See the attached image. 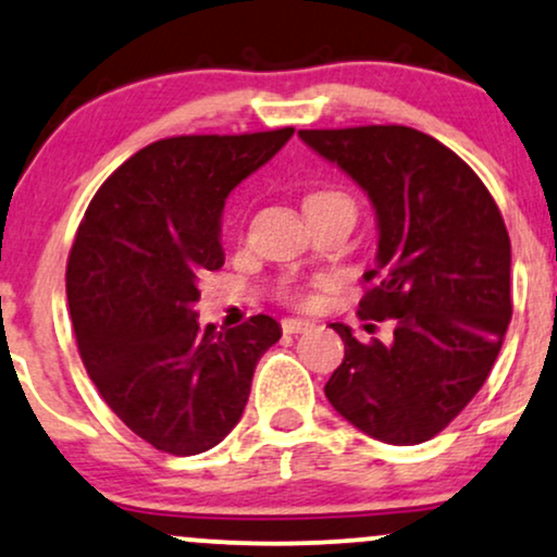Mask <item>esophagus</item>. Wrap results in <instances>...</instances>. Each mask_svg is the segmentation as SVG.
Listing matches in <instances>:
<instances>
[{
    "mask_svg": "<svg viewBox=\"0 0 557 557\" xmlns=\"http://www.w3.org/2000/svg\"><path fill=\"white\" fill-rule=\"evenodd\" d=\"M280 326H283V332L285 334H300V332H308L311 330V321H306V319H283L280 321Z\"/></svg>",
    "mask_w": 557,
    "mask_h": 557,
    "instance_id": "esophagus-1",
    "label": "esophagus"
}]
</instances>
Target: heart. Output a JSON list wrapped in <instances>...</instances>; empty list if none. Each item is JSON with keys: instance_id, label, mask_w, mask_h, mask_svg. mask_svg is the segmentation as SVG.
<instances>
[{"instance_id": "1", "label": "heart", "mask_w": 557, "mask_h": 557, "mask_svg": "<svg viewBox=\"0 0 557 557\" xmlns=\"http://www.w3.org/2000/svg\"><path fill=\"white\" fill-rule=\"evenodd\" d=\"M324 205H352V199L337 189H319L306 197V210H313V207H324ZM277 296L287 300V304H296V306L313 304V293L300 283H283L277 287Z\"/></svg>"}]
</instances>
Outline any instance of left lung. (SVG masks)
I'll use <instances>...</instances> for the list:
<instances>
[{"label":"left lung","mask_w":557,"mask_h":557,"mask_svg":"<svg viewBox=\"0 0 557 557\" xmlns=\"http://www.w3.org/2000/svg\"><path fill=\"white\" fill-rule=\"evenodd\" d=\"M298 134L376 207L360 319L394 321L392 345L332 324L345 358L326 399L371 438L423 444L470 405L504 345L513 308L504 218L478 173L431 134L399 124Z\"/></svg>","instance_id":"1"}]
</instances>
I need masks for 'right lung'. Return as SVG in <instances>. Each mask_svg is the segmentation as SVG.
<instances>
[{
  "mask_svg": "<svg viewBox=\"0 0 557 557\" xmlns=\"http://www.w3.org/2000/svg\"><path fill=\"white\" fill-rule=\"evenodd\" d=\"M181 134L119 165L87 205L66 261V298L87 376L122 423L173 457L218 446L280 339L272 317L199 330V277L223 267L225 197L293 137Z\"/></svg>",
  "mask_w": 557,
  "mask_h": 557,
  "instance_id": "obj_1",
  "label": "right lung"
}]
</instances>
